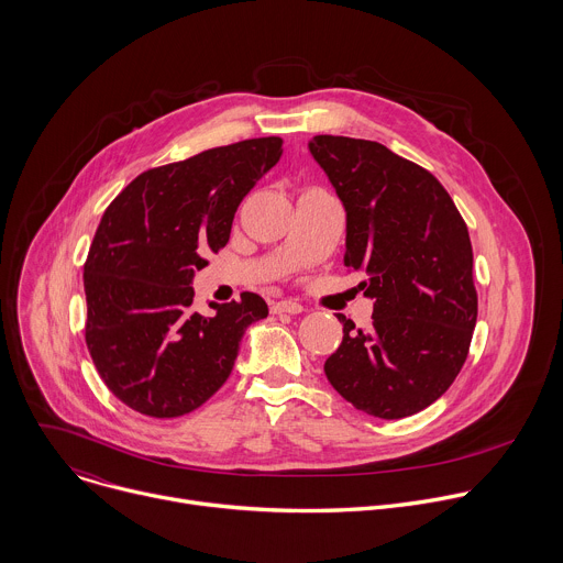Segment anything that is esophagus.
I'll return each mask as SVG.
<instances>
[{
    "instance_id": "1",
    "label": "esophagus",
    "mask_w": 563,
    "mask_h": 563,
    "mask_svg": "<svg viewBox=\"0 0 563 563\" xmlns=\"http://www.w3.org/2000/svg\"><path fill=\"white\" fill-rule=\"evenodd\" d=\"M302 305L296 300H278L272 305V313H300Z\"/></svg>"
}]
</instances>
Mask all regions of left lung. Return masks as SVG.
I'll return each mask as SVG.
<instances>
[{"label":"left lung","instance_id":"1","mask_svg":"<svg viewBox=\"0 0 563 563\" xmlns=\"http://www.w3.org/2000/svg\"><path fill=\"white\" fill-rule=\"evenodd\" d=\"M309 151L347 211L343 263L374 298L365 330L339 313L328 380L365 415H417L454 383L476 325L467 224L428 169L378 142L316 135Z\"/></svg>","mask_w":563,"mask_h":563}]
</instances>
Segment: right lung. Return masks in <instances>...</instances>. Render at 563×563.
I'll return each instance as SVG.
<instances>
[{"label": "right lung", "instance_id": "1", "mask_svg": "<svg viewBox=\"0 0 563 563\" xmlns=\"http://www.w3.org/2000/svg\"><path fill=\"white\" fill-rule=\"evenodd\" d=\"M283 155L276 135L153 167L107 207L85 263V339L96 369L131 410L174 419L229 378L245 330L267 316L252 291L194 309L191 278L231 233L238 205Z\"/></svg>", "mask_w": 563, "mask_h": 563}]
</instances>
